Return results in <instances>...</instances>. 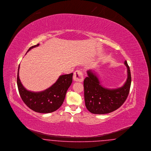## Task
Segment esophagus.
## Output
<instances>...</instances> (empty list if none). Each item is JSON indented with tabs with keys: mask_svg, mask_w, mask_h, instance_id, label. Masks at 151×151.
Segmentation results:
<instances>
[{
	"mask_svg": "<svg viewBox=\"0 0 151 151\" xmlns=\"http://www.w3.org/2000/svg\"><path fill=\"white\" fill-rule=\"evenodd\" d=\"M73 80L76 81L81 82L84 79L83 72L81 71H79V70L75 71L73 73Z\"/></svg>",
	"mask_w": 151,
	"mask_h": 151,
	"instance_id": "obj_1",
	"label": "esophagus"
}]
</instances>
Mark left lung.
<instances>
[{
  "label": "left lung",
  "instance_id": "8db88e82",
  "mask_svg": "<svg viewBox=\"0 0 151 151\" xmlns=\"http://www.w3.org/2000/svg\"><path fill=\"white\" fill-rule=\"evenodd\" d=\"M124 64L127 68V79L122 87L108 89L103 87L93 71H87L88 76L84 80V99L86 108L94 114L111 113L122 106L129 92L131 75L127 61Z\"/></svg>",
  "mask_w": 151,
  "mask_h": 151
}]
</instances>
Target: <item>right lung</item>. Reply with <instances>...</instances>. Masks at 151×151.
<instances>
[{
    "label": "right lung",
    "mask_w": 151,
    "mask_h": 151,
    "mask_svg": "<svg viewBox=\"0 0 151 151\" xmlns=\"http://www.w3.org/2000/svg\"><path fill=\"white\" fill-rule=\"evenodd\" d=\"M39 45L31 47L27 52ZM19 67L20 65L18 68L17 85L20 97L26 105L34 111L43 114L51 113L59 109L62 105L66 92L72 82L73 73L60 76L50 88L35 92L28 91L22 85L19 76Z\"/></svg>",
    "instance_id": "right-lung-1"
}]
</instances>
